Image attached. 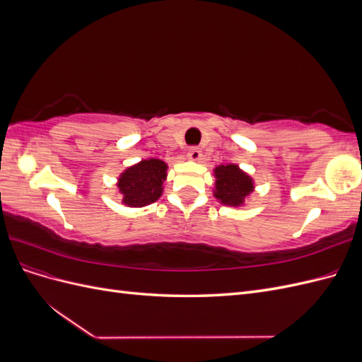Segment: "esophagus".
Masks as SVG:
<instances>
[{
	"mask_svg": "<svg viewBox=\"0 0 362 362\" xmlns=\"http://www.w3.org/2000/svg\"><path fill=\"white\" fill-rule=\"evenodd\" d=\"M187 157L193 161H198L201 158V149L198 146H192L189 148V152H187Z\"/></svg>",
	"mask_w": 362,
	"mask_h": 362,
	"instance_id": "34e87169",
	"label": "esophagus"
}]
</instances>
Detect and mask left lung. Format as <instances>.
I'll return each instance as SVG.
<instances>
[{
	"instance_id": "1",
	"label": "left lung",
	"mask_w": 362,
	"mask_h": 362,
	"mask_svg": "<svg viewBox=\"0 0 362 362\" xmlns=\"http://www.w3.org/2000/svg\"><path fill=\"white\" fill-rule=\"evenodd\" d=\"M214 196L223 205L240 206L254 190V181L237 164H221L214 169Z\"/></svg>"
}]
</instances>
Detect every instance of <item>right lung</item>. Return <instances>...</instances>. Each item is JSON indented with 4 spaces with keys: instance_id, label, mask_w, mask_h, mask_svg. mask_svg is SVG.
Masks as SVG:
<instances>
[{
    "instance_id": "right-lung-1",
    "label": "right lung",
    "mask_w": 362,
    "mask_h": 362,
    "mask_svg": "<svg viewBox=\"0 0 362 362\" xmlns=\"http://www.w3.org/2000/svg\"><path fill=\"white\" fill-rule=\"evenodd\" d=\"M168 164L158 158L141 160L128 168L117 181L122 202L128 206H145L156 202L163 193Z\"/></svg>"
}]
</instances>
